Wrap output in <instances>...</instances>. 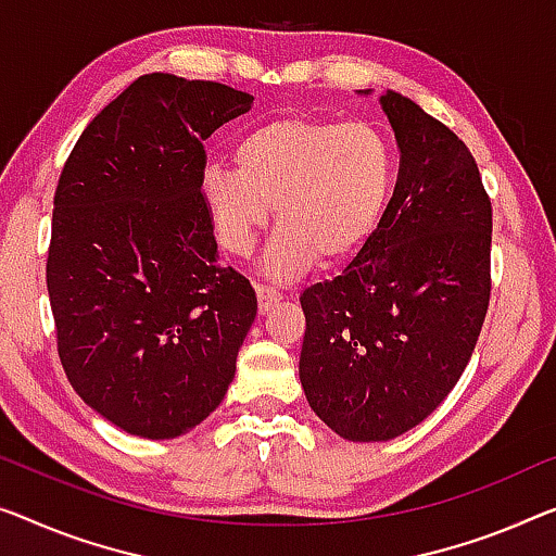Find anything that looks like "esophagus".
I'll return each mask as SVG.
<instances>
[{"mask_svg": "<svg viewBox=\"0 0 556 556\" xmlns=\"http://www.w3.org/2000/svg\"><path fill=\"white\" fill-rule=\"evenodd\" d=\"M279 300H281V294L277 292V289L256 285V302H260V314L271 312V306H275Z\"/></svg>", "mask_w": 556, "mask_h": 556, "instance_id": "1", "label": "esophagus"}]
</instances>
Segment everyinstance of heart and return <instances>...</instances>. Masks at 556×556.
Returning a JSON list of instances; mask_svg holds the SVG:
<instances>
[{
    "mask_svg": "<svg viewBox=\"0 0 556 556\" xmlns=\"http://www.w3.org/2000/svg\"><path fill=\"white\" fill-rule=\"evenodd\" d=\"M237 167L212 164L202 174L219 242L247 254L275 206L279 231L264 269L294 279L317 262L359 254L382 229L396 179L394 147L367 122L285 114L244 131Z\"/></svg>",
    "mask_w": 556,
    "mask_h": 556,
    "instance_id": "obj_1",
    "label": "heart"
}]
</instances>
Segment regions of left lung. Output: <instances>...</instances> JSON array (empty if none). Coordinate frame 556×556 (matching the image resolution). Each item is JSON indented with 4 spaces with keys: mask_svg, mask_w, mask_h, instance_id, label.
<instances>
[{
    "mask_svg": "<svg viewBox=\"0 0 556 556\" xmlns=\"http://www.w3.org/2000/svg\"><path fill=\"white\" fill-rule=\"evenodd\" d=\"M379 102L402 152L384 225L342 275L300 296L306 402L350 442L400 437L444 402L492 292V202L475 156L412 99Z\"/></svg>",
    "mask_w": 556,
    "mask_h": 556,
    "instance_id": "1",
    "label": "left lung"
}]
</instances>
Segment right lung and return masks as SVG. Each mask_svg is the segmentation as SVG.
<instances>
[{
	"instance_id": "add662e5",
	"label": "right lung",
	"mask_w": 556,
	"mask_h": 556,
	"mask_svg": "<svg viewBox=\"0 0 556 556\" xmlns=\"http://www.w3.org/2000/svg\"><path fill=\"white\" fill-rule=\"evenodd\" d=\"M252 94L154 72L87 124L54 192L47 292L74 392L119 429L174 439L225 400L256 294L219 264L204 139Z\"/></svg>"
}]
</instances>
